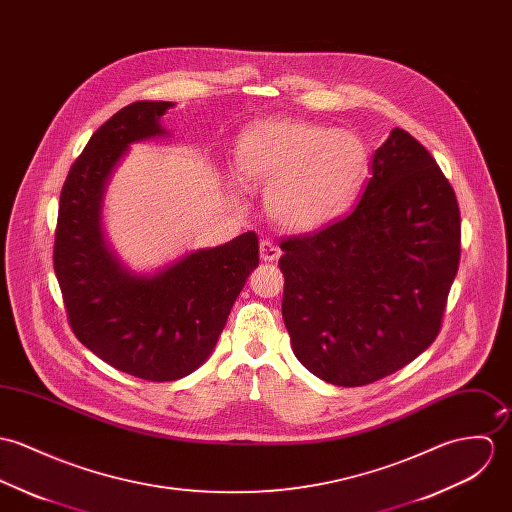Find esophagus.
Instances as JSON below:
<instances>
[{
  "instance_id": "obj_1",
  "label": "esophagus",
  "mask_w": 512,
  "mask_h": 512,
  "mask_svg": "<svg viewBox=\"0 0 512 512\" xmlns=\"http://www.w3.org/2000/svg\"><path fill=\"white\" fill-rule=\"evenodd\" d=\"M259 255L265 263H273V261H279L281 257V249L271 241V239H263L259 243Z\"/></svg>"
}]
</instances>
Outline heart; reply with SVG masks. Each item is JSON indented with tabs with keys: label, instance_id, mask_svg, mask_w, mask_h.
I'll return each mask as SVG.
<instances>
[{
	"label": "heart",
	"instance_id": "1",
	"mask_svg": "<svg viewBox=\"0 0 512 512\" xmlns=\"http://www.w3.org/2000/svg\"><path fill=\"white\" fill-rule=\"evenodd\" d=\"M237 174L267 188V210L281 228L312 233L351 206L369 171L359 135L302 119H267L241 133Z\"/></svg>",
	"mask_w": 512,
	"mask_h": 512
}]
</instances>
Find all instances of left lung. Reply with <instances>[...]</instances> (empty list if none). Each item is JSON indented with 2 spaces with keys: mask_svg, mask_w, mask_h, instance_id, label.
<instances>
[{
  "mask_svg": "<svg viewBox=\"0 0 512 512\" xmlns=\"http://www.w3.org/2000/svg\"><path fill=\"white\" fill-rule=\"evenodd\" d=\"M454 190L395 127L373 153L353 212L286 239L283 320L296 359L338 387L375 383L436 340L459 265Z\"/></svg>",
  "mask_w": 512,
  "mask_h": 512,
  "instance_id": "8db88e82",
  "label": "left lung"
}]
</instances>
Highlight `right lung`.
<instances>
[{
  "instance_id": "right-lung-1",
  "label": "right lung",
  "mask_w": 512,
  "mask_h": 512,
  "mask_svg": "<svg viewBox=\"0 0 512 512\" xmlns=\"http://www.w3.org/2000/svg\"><path fill=\"white\" fill-rule=\"evenodd\" d=\"M172 102H133L110 117L76 159L60 192L55 273L72 332L115 369L145 381H176L208 361L239 292L259 265L245 231L190 249L151 271L117 255L104 200L131 145L171 139L161 119Z\"/></svg>"
}]
</instances>
